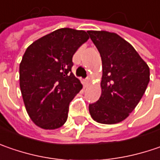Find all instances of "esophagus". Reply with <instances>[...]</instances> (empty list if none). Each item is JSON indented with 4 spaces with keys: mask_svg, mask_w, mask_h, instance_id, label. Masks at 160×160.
<instances>
[{
    "mask_svg": "<svg viewBox=\"0 0 160 160\" xmlns=\"http://www.w3.org/2000/svg\"><path fill=\"white\" fill-rule=\"evenodd\" d=\"M83 84H84V87L86 88L89 84V80L88 79H87V80H84V82H83Z\"/></svg>",
    "mask_w": 160,
    "mask_h": 160,
    "instance_id": "esophagus-1",
    "label": "esophagus"
}]
</instances>
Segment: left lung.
<instances>
[{"label":"left lung","instance_id":"left-lung-1","mask_svg":"<svg viewBox=\"0 0 160 160\" xmlns=\"http://www.w3.org/2000/svg\"><path fill=\"white\" fill-rule=\"evenodd\" d=\"M102 60L101 96L89 104V114L104 124L126 119L142 99L149 81V68L133 46L115 33L88 31Z\"/></svg>","mask_w":160,"mask_h":160}]
</instances>
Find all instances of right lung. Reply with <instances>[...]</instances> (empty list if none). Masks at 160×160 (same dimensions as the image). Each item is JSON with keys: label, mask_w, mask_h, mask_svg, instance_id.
Instances as JSON below:
<instances>
[{"label": "right lung", "mask_w": 160, "mask_h": 160, "mask_svg": "<svg viewBox=\"0 0 160 160\" xmlns=\"http://www.w3.org/2000/svg\"><path fill=\"white\" fill-rule=\"evenodd\" d=\"M89 38L87 32L60 28L29 45L19 64V87L30 119L54 130L67 121L69 105L82 84L72 72V56Z\"/></svg>", "instance_id": "obj_1"}]
</instances>
